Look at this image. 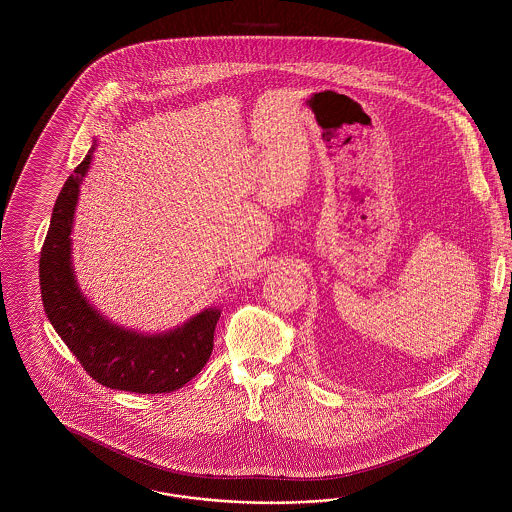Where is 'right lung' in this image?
Here are the masks:
<instances>
[{
    "label": "right lung",
    "mask_w": 512,
    "mask_h": 512,
    "mask_svg": "<svg viewBox=\"0 0 512 512\" xmlns=\"http://www.w3.org/2000/svg\"><path fill=\"white\" fill-rule=\"evenodd\" d=\"M97 140L56 199L39 259L43 306L50 325L82 368L103 387L163 394L184 387L212 355L221 310L204 308L186 323L144 334L112 323L80 291L73 266V221L78 193Z\"/></svg>",
    "instance_id": "1"
}]
</instances>
